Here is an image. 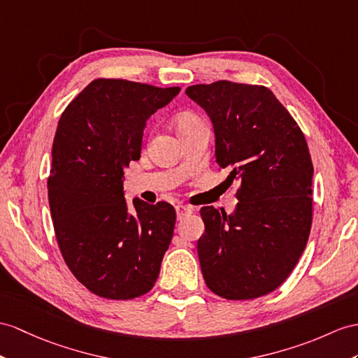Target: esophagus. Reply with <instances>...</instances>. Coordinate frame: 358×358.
<instances>
[{
    "mask_svg": "<svg viewBox=\"0 0 358 358\" xmlns=\"http://www.w3.org/2000/svg\"><path fill=\"white\" fill-rule=\"evenodd\" d=\"M191 213H193V208H191V206H187V205H178L176 206V214H178L179 220L184 219L185 215H188Z\"/></svg>",
    "mask_w": 358,
    "mask_h": 358,
    "instance_id": "obj_1",
    "label": "esophagus"
}]
</instances>
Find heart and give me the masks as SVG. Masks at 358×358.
<instances>
[{"label": "heart", "mask_w": 358, "mask_h": 358, "mask_svg": "<svg viewBox=\"0 0 358 358\" xmlns=\"http://www.w3.org/2000/svg\"><path fill=\"white\" fill-rule=\"evenodd\" d=\"M197 121H202L200 120L196 113L193 112H184L180 113V115L178 117V129L180 127H185L188 124H193V123H197Z\"/></svg>", "instance_id": "heart-1"}]
</instances>
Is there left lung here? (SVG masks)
Segmentation results:
<instances>
[{
	"instance_id": "8db88e82",
	"label": "left lung",
	"mask_w": 358,
	"mask_h": 358,
	"mask_svg": "<svg viewBox=\"0 0 358 358\" xmlns=\"http://www.w3.org/2000/svg\"><path fill=\"white\" fill-rule=\"evenodd\" d=\"M187 95L211 118L215 158L238 182L235 213L203 206L197 243L208 289L231 301L276 290L307 246L313 162L301 127L263 85L219 80Z\"/></svg>"
}]
</instances>
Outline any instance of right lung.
<instances>
[{
    "mask_svg": "<svg viewBox=\"0 0 358 358\" xmlns=\"http://www.w3.org/2000/svg\"><path fill=\"white\" fill-rule=\"evenodd\" d=\"M179 91L95 78L59 120L47 182L51 219L68 268L100 298H139L158 280L176 211L135 199L130 213L123 170L139 159L145 120Z\"/></svg>",
    "mask_w": 358,
    "mask_h": 358,
    "instance_id": "1",
    "label": "right lung"
}]
</instances>
